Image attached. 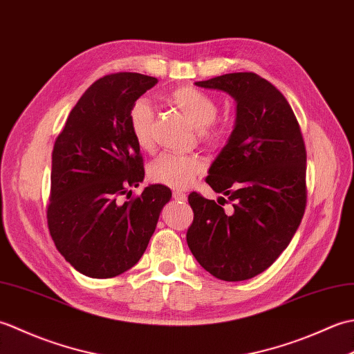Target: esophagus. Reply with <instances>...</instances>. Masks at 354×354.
I'll list each match as a JSON object with an SVG mask.
<instances>
[{"label":"esophagus","instance_id":"34e87169","mask_svg":"<svg viewBox=\"0 0 354 354\" xmlns=\"http://www.w3.org/2000/svg\"><path fill=\"white\" fill-rule=\"evenodd\" d=\"M173 199L179 201V202H185L187 201V194L183 190H175V192H173Z\"/></svg>","mask_w":354,"mask_h":354}]
</instances>
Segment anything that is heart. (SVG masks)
Returning <instances> with one entry per match:
<instances>
[{
	"instance_id": "heart-1",
	"label": "heart",
	"mask_w": 354,
	"mask_h": 354,
	"mask_svg": "<svg viewBox=\"0 0 354 354\" xmlns=\"http://www.w3.org/2000/svg\"><path fill=\"white\" fill-rule=\"evenodd\" d=\"M167 99L199 129L201 138L205 142L214 145L223 137L222 127L213 126L217 115V104L212 97L196 88L181 86L169 93ZM152 122L153 112L149 102L145 99L135 102L129 111V129L138 147L145 150L152 147ZM201 170L202 162L198 156L164 153L150 164L149 176L158 184L184 189Z\"/></svg>"
}]
</instances>
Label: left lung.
<instances>
[{
  "label": "left lung",
  "mask_w": 354,
  "mask_h": 354,
  "mask_svg": "<svg viewBox=\"0 0 354 354\" xmlns=\"http://www.w3.org/2000/svg\"><path fill=\"white\" fill-rule=\"evenodd\" d=\"M194 85L227 93L236 102L234 129L205 179L232 201L234 212L227 214L214 201L192 193L194 217L187 245L219 280H248L280 257L301 223L304 140L284 95L257 74L231 73Z\"/></svg>",
  "instance_id": "obj_1"
}]
</instances>
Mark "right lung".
Segmentation results:
<instances>
[{
    "label": "right lung",
    "instance_id": "add662e5",
    "mask_svg": "<svg viewBox=\"0 0 354 354\" xmlns=\"http://www.w3.org/2000/svg\"><path fill=\"white\" fill-rule=\"evenodd\" d=\"M156 84L138 73L94 82L53 147L48 230L57 251L86 277L112 278L137 265L171 198L169 187L150 184L122 202L145 179L129 111Z\"/></svg>",
    "mask_w": 354,
    "mask_h": 354
}]
</instances>
